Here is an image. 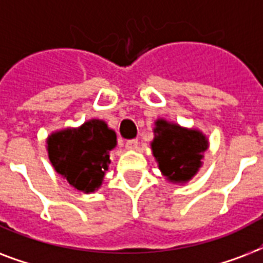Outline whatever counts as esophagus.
I'll return each mask as SVG.
<instances>
[{"label": "esophagus", "instance_id": "obj_1", "mask_svg": "<svg viewBox=\"0 0 263 263\" xmlns=\"http://www.w3.org/2000/svg\"><path fill=\"white\" fill-rule=\"evenodd\" d=\"M125 147L127 150H136L138 148V140L136 139H129L125 142Z\"/></svg>", "mask_w": 263, "mask_h": 263}]
</instances>
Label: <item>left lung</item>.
Returning a JSON list of instances; mask_svg holds the SVG:
<instances>
[{
  "label": "left lung",
  "instance_id": "1",
  "mask_svg": "<svg viewBox=\"0 0 263 263\" xmlns=\"http://www.w3.org/2000/svg\"><path fill=\"white\" fill-rule=\"evenodd\" d=\"M208 147V138L198 129L183 128L164 119L156 121L153 156L169 181L187 183L191 180L202 166L203 153Z\"/></svg>",
  "mask_w": 263,
  "mask_h": 263
}]
</instances>
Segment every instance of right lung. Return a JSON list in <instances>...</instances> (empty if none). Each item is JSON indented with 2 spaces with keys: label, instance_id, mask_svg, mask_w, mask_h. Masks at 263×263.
Instances as JSON below:
<instances>
[{
  "label": "right lung",
  "instance_id": "add662e5",
  "mask_svg": "<svg viewBox=\"0 0 263 263\" xmlns=\"http://www.w3.org/2000/svg\"><path fill=\"white\" fill-rule=\"evenodd\" d=\"M47 153L55 172L86 194L97 191L110 164L116 132L102 120H88L79 128H65L47 138Z\"/></svg>",
  "mask_w": 263,
  "mask_h": 263
}]
</instances>
